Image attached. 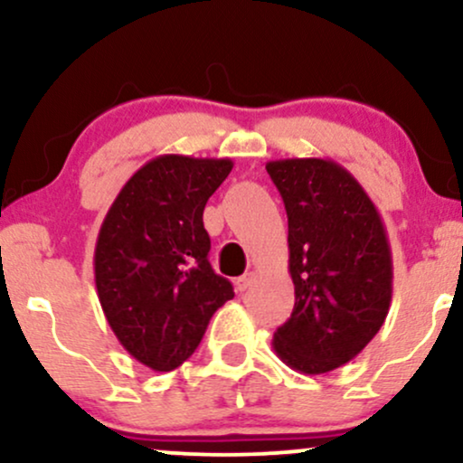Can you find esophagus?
I'll return each instance as SVG.
<instances>
[{
	"label": "esophagus",
	"instance_id": "obj_1",
	"mask_svg": "<svg viewBox=\"0 0 463 463\" xmlns=\"http://www.w3.org/2000/svg\"><path fill=\"white\" fill-rule=\"evenodd\" d=\"M252 283H254V274H252V272L239 276L237 283H235V285H237V291H241V294H243V291H248L250 287H252Z\"/></svg>",
	"mask_w": 463,
	"mask_h": 463
}]
</instances>
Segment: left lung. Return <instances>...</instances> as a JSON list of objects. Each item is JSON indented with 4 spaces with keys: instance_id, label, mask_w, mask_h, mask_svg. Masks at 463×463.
Masks as SVG:
<instances>
[{
    "instance_id": "8db88e82",
    "label": "left lung",
    "mask_w": 463,
    "mask_h": 463,
    "mask_svg": "<svg viewBox=\"0 0 463 463\" xmlns=\"http://www.w3.org/2000/svg\"><path fill=\"white\" fill-rule=\"evenodd\" d=\"M285 202L296 302L276 328L279 359L302 374L348 364L383 326L392 302V250L374 202L328 158L265 165Z\"/></svg>"
}]
</instances>
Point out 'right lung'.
Returning a JSON list of instances; mask_svg holds the SVG:
<instances>
[{"label": "right lung", "mask_w": 463, "mask_h": 463, "mask_svg": "<svg viewBox=\"0 0 463 463\" xmlns=\"http://www.w3.org/2000/svg\"><path fill=\"white\" fill-rule=\"evenodd\" d=\"M231 169V158H152L121 187L99 228V305L121 346L156 372L187 361L213 313L235 296L211 268L202 222Z\"/></svg>", "instance_id": "1"}]
</instances>
